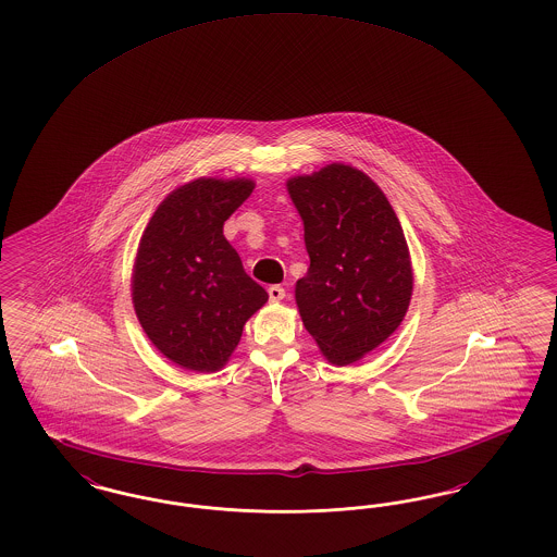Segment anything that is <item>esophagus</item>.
Listing matches in <instances>:
<instances>
[{
	"label": "esophagus",
	"mask_w": 557,
	"mask_h": 557,
	"mask_svg": "<svg viewBox=\"0 0 557 557\" xmlns=\"http://www.w3.org/2000/svg\"><path fill=\"white\" fill-rule=\"evenodd\" d=\"M269 298L273 300V302H280V300H284L286 298V289L282 288V286H269Z\"/></svg>",
	"instance_id": "34e87169"
}]
</instances>
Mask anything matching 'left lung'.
I'll return each instance as SVG.
<instances>
[{
    "mask_svg": "<svg viewBox=\"0 0 557 557\" xmlns=\"http://www.w3.org/2000/svg\"><path fill=\"white\" fill-rule=\"evenodd\" d=\"M305 223L311 265L296 282L307 332L346 367L400 327L412 296V261L400 220L373 180L346 163L286 182Z\"/></svg>",
    "mask_w": 557,
    "mask_h": 557,
    "instance_id": "8db88e82",
    "label": "left lung"
}]
</instances>
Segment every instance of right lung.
<instances>
[{
  "label": "right lung",
  "instance_id": "obj_1",
  "mask_svg": "<svg viewBox=\"0 0 557 557\" xmlns=\"http://www.w3.org/2000/svg\"><path fill=\"white\" fill-rule=\"evenodd\" d=\"M255 188L250 178H199L172 190L147 223L133 268L134 312L157 350L186 371L215 373L245 323L268 302L246 275L223 222Z\"/></svg>",
  "mask_w": 557,
  "mask_h": 557
}]
</instances>
